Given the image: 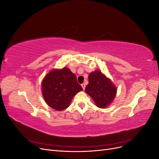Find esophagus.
I'll use <instances>...</instances> for the list:
<instances>
[{
	"label": "esophagus",
	"instance_id": "obj_1",
	"mask_svg": "<svg viewBox=\"0 0 159 159\" xmlns=\"http://www.w3.org/2000/svg\"><path fill=\"white\" fill-rule=\"evenodd\" d=\"M81 87H82L83 89L84 90L85 88V84H81Z\"/></svg>",
	"mask_w": 159,
	"mask_h": 159
}]
</instances>
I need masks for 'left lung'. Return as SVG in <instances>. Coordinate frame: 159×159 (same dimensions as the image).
<instances>
[{
	"label": "left lung",
	"mask_w": 159,
	"mask_h": 159,
	"mask_svg": "<svg viewBox=\"0 0 159 159\" xmlns=\"http://www.w3.org/2000/svg\"><path fill=\"white\" fill-rule=\"evenodd\" d=\"M89 84L85 91L93 99L95 105L105 109L113 102L117 88L109 78L99 70L91 72L88 76Z\"/></svg>",
	"instance_id": "left-lung-1"
}]
</instances>
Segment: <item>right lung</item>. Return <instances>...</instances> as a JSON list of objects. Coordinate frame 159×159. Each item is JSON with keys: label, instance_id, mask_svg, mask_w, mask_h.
Instances as JSON below:
<instances>
[{"label": "right lung", "instance_id": "right-lung-1", "mask_svg": "<svg viewBox=\"0 0 159 159\" xmlns=\"http://www.w3.org/2000/svg\"><path fill=\"white\" fill-rule=\"evenodd\" d=\"M41 88L46 103L56 111L68 108L74 96L83 90L76 75L67 67L50 71L43 78Z\"/></svg>", "mask_w": 159, "mask_h": 159}]
</instances>
